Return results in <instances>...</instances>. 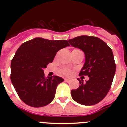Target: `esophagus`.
Masks as SVG:
<instances>
[{"mask_svg": "<svg viewBox=\"0 0 127 127\" xmlns=\"http://www.w3.org/2000/svg\"><path fill=\"white\" fill-rule=\"evenodd\" d=\"M65 81L67 82V83H69V82L70 81V79H67V78H65Z\"/></svg>", "mask_w": 127, "mask_h": 127, "instance_id": "34e87169", "label": "esophagus"}]
</instances>
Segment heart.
<instances>
[{"mask_svg": "<svg viewBox=\"0 0 127 127\" xmlns=\"http://www.w3.org/2000/svg\"><path fill=\"white\" fill-rule=\"evenodd\" d=\"M72 74L71 70H70L68 69H64L62 70V74L65 75V76H69Z\"/></svg>", "mask_w": 127, "mask_h": 127, "instance_id": "heart-1", "label": "heart"}]
</instances>
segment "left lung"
<instances>
[{"instance_id":"8db88e82","label":"left lung","mask_w":127,"mask_h":127,"mask_svg":"<svg viewBox=\"0 0 127 127\" xmlns=\"http://www.w3.org/2000/svg\"><path fill=\"white\" fill-rule=\"evenodd\" d=\"M68 41L70 45L85 53V63L79 76L89 77L86 83L77 79L81 85L71 91L72 97L82 105H95L106 96L111 87L116 71L113 51L97 37L81 35Z\"/></svg>"}]
</instances>
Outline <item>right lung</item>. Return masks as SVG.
Listing matches in <instances>:
<instances>
[{"instance_id": "obj_1", "label": "right lung", "mask_w": 127, "mask_h": 127, "mask_svg": "<svg viewBox=\"0 0 127 127\" xmlns=\"http://www.w3.org/2000/svg\"><path fill=\"white\" fill-rule=\"evenodd\" d=\"M67 40L37 37L20 46L11 64V80L22 101L33 107H43L55 97L58 85L64 79L46 77L43 69L51 63L58 51L69 46Z\"/></svg>"}]
</instances>
